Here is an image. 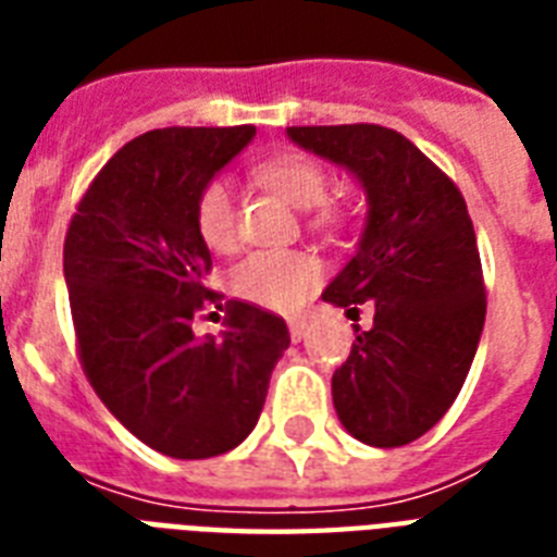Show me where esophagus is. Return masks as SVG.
Listing matches in <instances>:
<instances>
[{"mask_svg":"<svg viewBox=\"0 0 557 557\" xmlns=\"http://www.w3.org/2000/svg\"><path fill=\"white\" fill-rule=\"evenodd\" d=\"M306 330H309V323L306 321H288V335H292V341H304Z\"/></svg>","mask_w":557,"mask_h":557,"instance_id":"obj_1","label":"esophagus"}]
</instances>
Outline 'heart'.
<instances>
[{
    "instance_id": "1",
    "label": "heart",
    "mask_w": 557,
    "mask_h": 557,
    "mask_svg": "<svg viewBox=\"0 0 557 557\" xmlns=\"http://www.w3.org/2000/svg\"><path fill=\"white\" fill-rule=\"evenodd\" d=\"M257 176L292 208L312 210L323 205L330 182L312 159L280 156L265 161ZM330 219L332 213H323ZM196 231L213 251L236 245V193L227 178H213L196 201ZM323 262L306 251H257L231 271V288L248 304L271 312H297L321 286Z\"/></svg>"
}]
</instances>
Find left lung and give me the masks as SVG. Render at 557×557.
I'll use <instances>...</instances> for the list:
<instances>
[{
	"label": "left lung",
	"mask_w": 557,
	"mask_h": 557,
	"mask_svg": "<svg viewBox=\"0 0 557 557\" xmlns=\"http://www.w3.org/2000/svg\"><path fill=\"white\" fill-rule=\"evenodd\" d=\"M288 141L338 164L367 199L352 260L323 300L375 318L332 375L341 424L372 448H398L448 413L485 323L476 234L457 185L401 133L379 124L288 126Z\"/></svg>",
	"instance_id": "8db88e82"
}]
</instances>
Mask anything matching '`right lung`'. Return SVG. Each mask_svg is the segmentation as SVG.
<instances>
[{"instance_id":"1","label":"right lung","mask_w":557,"mask_h":557,"mask_svg":"<svg viewBox=\"0 0 557 557\" xmlns=\"http://www.w3.org/2000/svg\"><path fill=\"white\" fill-rule=\"evenodd\" d=\"M257 135L253 126H170L107 161L77 205L63 248L83 370L109 413L176 459L236 448L260 419L288 349L283 318L227 300L225 330L193 335L216 295L196 201Z\"/></svg>"}]
</instances>
